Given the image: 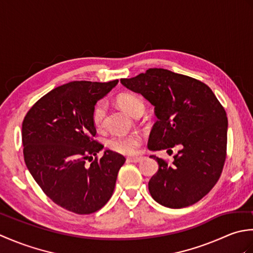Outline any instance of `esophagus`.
<instances>
[{
    "label": "esophagus",
    "instance_id": "1",
    "mask_svg": "<svg viewBox=\"0 0 253 253\" xmlns=\"http://www.w3.org/2000/svg\"><path fill=\"white\" fill-rule=\"evenodd\" d=\"M144 160L143 157H132V158H128L127 161L128 162H132V163H139V162H142Z\"/></svg>",
    "mask_w": 253,
    "mask_h": 253
}]
</instances>
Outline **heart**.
Listing matches in <instances>:
<instances>
[{
    "label": "heart",
    "mask_w": 253,
    "mask_h": 253,
    "mask_svg": "<svg viewBox=\"0 0 253 253\" xmlns=\"http://www.w3.org/2000/svg\"><path fill=\"white\" fill-rule=\"evenodd\" d=\"M117 104L131 116H135L138 112L144 110L143 101L133 93H121L117 96ZM106 105L104 102H98L92 111V122L95 127L100 128L103 125ZM141 143V138L137 133L130 135H115L106 140V146L112 151L122 154H132L137 151Z\"/></svg>",
    "instance_id": "1"
}]
</instances>
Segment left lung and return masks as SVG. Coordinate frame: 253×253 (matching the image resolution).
I'll return each mask as SVG.
<instances>
[{
    "label": "left lung",
    "instance_id": "8db88e82",
    "mask_svg": "<svg viewBox=\"0 0 253 253\" xmlns=\"http://www.w3.org/2000/svg\"><path fill=\"white\" fill-rule=\"evenodd\" d=\"M123 85L154 106L158 121L150 132L151 151L177 149L173 164L151 155L159 170L149 181L158 203L189 207L210 192L222 174L227 146V116L206 84L163 68H150Z\"/></svg>",
    "mask_w": 253,
    "mask_h": 253
}]
</instances>
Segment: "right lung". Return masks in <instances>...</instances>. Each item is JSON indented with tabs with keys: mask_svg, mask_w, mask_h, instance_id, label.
Returning <instances> with one entry per match:
<instances>
[{
	"mask_svg": "<svg viewBox=\"0 0 253 253\" xmlns=\"http://www.w3.org/2000/svg\"><path fill=\"white\" fill-rule=\"evenodd\" d=\"M118 84L72 82L51 90L27 113L21 139L27 169L51 200L68 211L90 214L103 208L126 159L105 150L96 133L92 111Z\"/></svg>",
	"mask_w": 253,
	"mask_h": 253,
	"instance_id": "right-lung-1",
	"label": "right lung"
}]
</instances>
